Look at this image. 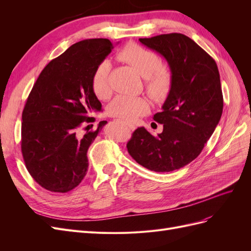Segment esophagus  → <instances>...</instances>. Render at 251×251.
<instances>
[{"mask_svg": "<svg viewBox=\"0 0 251 251\" xmlns=\"http://www.w3.org/2000/svg\"><path fill=\"white\" fill-rule=\"evenodd\" d=\"M128 127H130L131 128V130H135V128H136V126H135V125H132V124H126Z\"/></svg>", "mask_w": 251, "mask_h": 251, "instance_id": "esophagus-1", "label": "esophagus"}]
</instances>
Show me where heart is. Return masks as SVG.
<instances>
[{"label":"heart","mask_w":251,"mask_h":251,"mask_svg":"<svg viewBox=\"0 0 251 251\" xmlns=\"http://www.w3.org/2000/svg\"><path fill=\"white\" fill-rule=\"evenodd\" d=\"M118 59L133 67L142 77L149 95L159 101L169 95L173 86L174 74L170 65L160 63L157 53L140 45L130 43L117 53ZM111 64L104 59L93 72L91 85L97 98L108 100L112 90L109 82ZM150 110V102L144 97H128L120 95L109 104V113L126 123H132L146 115Z\"/></svg>","instance_id":"obj_1"}]
</instances>
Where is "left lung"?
<instances>
[{
	"label": "left lung",
	"mask_w": 251,
	"mask_h": 251,
	"mask_svg": "<svg viewBox=\"0 0 251 251\" xmlns=\"http://www.w3.org/2000/svg\"><path fill=\"white\" fill-rule=\"evenodd\" d=\"M139 41L168 60L174 80L162 111L153 117L163 125L162 133L154 136L138 127L126 149L143 168L173 172L200 155L221 118L219 70L215 59L184 34H160Z\"/></svg>",
	"instance_id": "left-lung-1"
}]
</instances>
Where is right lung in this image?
Listing matches in <instances>:
<instances>
[{
    "label": "right lung",
    "mask_w": 251,
    "mask_h": 251,
    "mask_svg": "<svg viewBox=\"0 0 251 251\" xmlns=\"http://www.w3.org/2000/svg\"><path fill=\"white\" fill-rule=\"evenodd\" d=\"M112 49L108 39L72 45L44 68L27 98L22 154L31 177L49 192H70L86 176L88 149L107 124L100 121L96 130L81 133L94 123L92 114L101 111L91 79Z\"/></svg>",
    "instance_id": "right-lung-1"
}]
</instances>
